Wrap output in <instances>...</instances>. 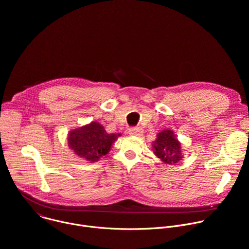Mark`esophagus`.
I'll return each instance as SVG.
<instances>
[{
    "label": "esophagus",
    "mask_w": 249,
    "mask_h": 249,
    "mask_svg": "<svg viewBox=\"0 0 249 249\" xmlns=\"http://www.w3.org/2000/svg\"><path fill=\"white\" fill-rule=\"evenodd\" d=\"M142 133H143V129L141 127H133L130 129L129 134L132 136H140Z\"/></svg>",
    "instance_id": "esophagus-1"
}]
</instances>
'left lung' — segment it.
<instances>
[{"mask_svg":"<svg viewBox=\"0 0 249 249\" xmlns=\"http://www.w3.org/2000/svg\"><path fill=\"white\" fill-rule=\"evenodd\" d=\"M152 146L154 154L166 164H175L183 158L181 143L172 130L164 129L158 133Z\"/></svg>","mask_w":249,"mask_h":249,"instance_id":"1","label":"left lung"}]
</instances>
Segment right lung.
Returning a JSON list of instances; mask_svg holds the SVG:
<instances>
[{
  "label": "right lung",
  "instance_id": "obj_1",
  "mask_svg": "<svg viewBox=\"0 0 249 249\" xmlns=\"http://www.w3.org/2000/svg\"><path fill=\"white\" fill-rule=\"evenodd\" d=\"M120 134H108L98 122L71 130L68 134V145L78 157L95 162L107 155L112 144Z\"/></svg>",
  "mask_w": 249,
  "mask_h": 249
}]
</instances>
